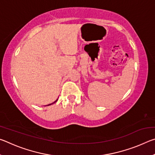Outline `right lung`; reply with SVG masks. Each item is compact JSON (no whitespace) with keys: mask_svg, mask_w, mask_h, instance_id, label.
Instances as JSON below:
<instances>
[{"mask_svg":"<svg viewBox=\"0 0 155 155\" xmlns=\"http://www.w3.org/2000/svg\"><path fill=\"white\" fill-rule=\"evenodd\" d=\"M57 101H54V103H52V104H53V103H56V102H57ZM48 104V105H51V104Z\"/></svg>","mask_w":155,"mask_h":155,"instance_id":"right-lung-1","label":"right lung"}]
</instances>
